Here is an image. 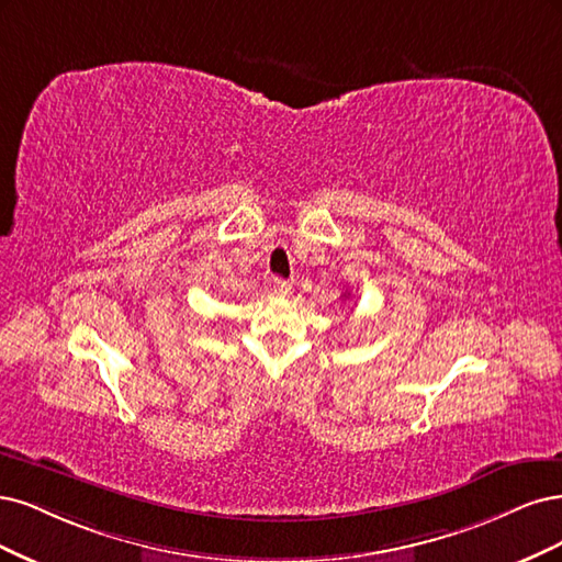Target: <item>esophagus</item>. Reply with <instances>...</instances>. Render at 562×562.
<instances>
[{
  "mask_svg": "<svg viewBox=\"0 0 562 562\" xmlns=\"http://www.w3.org/2000/svg\"><path fill=\"white\" fill-rule=\"evenodd\" d=\"M273 294H276V296H282V299L289 296V294H292V282L276 278V282H273Z\"/></svg>",
  "mask_w": 562,
  "mask_h": 562,
  "instance_id": "esophagus-1",
  "label": "esophagus"
}]
</instances>
